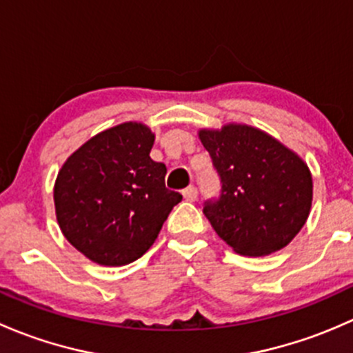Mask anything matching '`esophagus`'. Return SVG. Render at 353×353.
<instances>
[{"label": "esophagus", "mask_w": 353, "mask_h": 353, "mask_svg": "<svg viewBox=\"0 0 353 353\" xmlns=\"http://www.w3.org/2000/svg\"><path fill=\"white\" fill-rule=\"evenodd\" d=\"M183 196L186 201H194L198 198V190L194 186H188L186 190L183 191Z\"/></svg>", "instance_id": "34e87169"}]
</instances>
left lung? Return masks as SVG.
I'll list each match as a JSON object with an SVG mask.
<instances>
[{"label":"left lung","instance_id":"obj_1","mask_svg":"<svg viewBox=\"0 0 353 353\" xmlns=\"http://www.w3.org/2000/svg\"><path fill=\"white\" fill-rule=\"evenodd\" d=\"M198 137L222 183L219 199H208L203 208L220 239L245 256H266L285 248L311 212L307 163L248 124L199 130Z\"/></svg>","mask_w":353,"mask_h":353}]
</instances>
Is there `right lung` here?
I'll return each instance as SVG.
<instances>
[{
    "label": "right lung",
    "instance_id": "1",
    "mask_svg": "<svg viewBox=\"0 0 353 353\" xmlns=\"http://www.w3.org/2000/svg\"><path fill=\"white\" fill-rule=\"evenodd\" d=\"M154 141L143 123L117 124L85 141L58 172L59 229L97 265L123 266L141 258L183 199L165 188V165L150 159Z\"/></svg>",
    "mask_w": 353,
    "mask_h": 353
}]
</instances>
